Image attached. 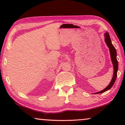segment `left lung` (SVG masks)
<instances>
[{"label":"left lung","mask_w":125,"mask_h":125,"mask_svg":"<svg viewBox=\"0 0 125 125\" xmlns=\"http://www.w3.org/2000/svg\"><path fill=\"white\" fill-rule=\"evenodd\" d=\"M105 40L106 43L107 47H109V49H110L111 59H112V61L113 62V67H114V74H113V76L112 81H111L110 83H109L108 86H107L105 89L102 90V91L95 93L96 94L104 93V92L107 91V90H108L110 89H111V88L113 86V85H114V83H115L116 78H117V71H118V61L117 59V51H116V49L115 48H114V46L113 45L112 42H111L110 36H109V34L108 32L105 33Z\"/></svg>","instance_id":"1"}]
</instances>
